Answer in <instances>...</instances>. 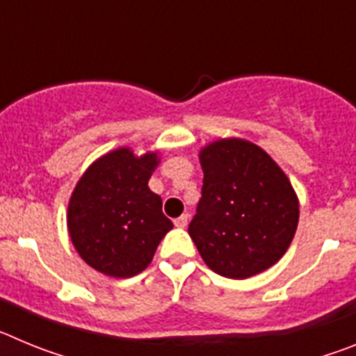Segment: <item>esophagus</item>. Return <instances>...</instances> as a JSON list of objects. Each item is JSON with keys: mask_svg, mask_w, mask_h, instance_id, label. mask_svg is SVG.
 I'll return each instance as SVG.
<instances>
[{"mask_svg": "<svg viewBox=\"0 0 356 356\" xmlns=\"http://www.w3.org/2000/svg\"><path fill=\"white\" fill-rule=\"evenodd\" d=\"M187 225H188V213H184V216H180L178 219H175L176 228H185Z\"/></svg>", "mask_w": 356, "mask_h": 356, "instance_id": "1", "label": "esophagus"}]
</instances>
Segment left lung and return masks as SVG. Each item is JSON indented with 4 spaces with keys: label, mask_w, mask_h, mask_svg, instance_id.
<instances>
[{
    "label": "left lung",
    "mask_w": 356,
    "mask_h": 356,
    "mask_svg": "<svg viewBox=\"0 0 356 356\" xmlns=\"http://www.w3.org/2000/svg\"><path fill=\"white\" fill-rule=\"evenodd\" d=\"M203 197L188 225L201 259L217 275L244 280L275 266L294 238L300 200L271 155L225 137L200 149Z\"/></svg>",
    "instance_id": "left-lung-1"
}]
</instances>
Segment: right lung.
<instances>
[{"label":"right lung","mask_w":356,"mask_h":356,"mask_svg":"<svg viewBox=\"0 0 356 356\" xmlns=\"http://www.w3.org/2000/svg\"><path fill=\"white\" fill-rule=\"evenodd\" d=\"M160 151L115 147L94 160L72 188L67 232L87 266L112 278L139 275L153 260L172 222L149 188Z\"/></svg>","instance_id":"right-lung-1"}]
</instances>
